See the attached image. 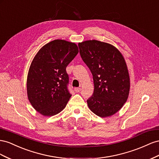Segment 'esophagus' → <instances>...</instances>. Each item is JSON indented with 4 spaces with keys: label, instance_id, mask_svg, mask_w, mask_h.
Here are the masks:
<instances>
[{
    "label": "esophagus",
    "instance_id": "esophagus-1",
    "mask_svg": "<svg viewBox=\"0 0 159 159\" xmlns=\"http://www.w3.org/2000/svg\"><path fill=\"white\" fill-rule=\"evenodd\" d=\"M75 90L76 93H79L80 90H81V88H79V87L75 88Z\"/></svg>",
    "mask_w": 159,
    "mask_h": 159
}]
</instances>
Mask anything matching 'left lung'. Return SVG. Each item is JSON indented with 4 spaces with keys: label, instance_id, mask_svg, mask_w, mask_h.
I'll return each mask as SVG.
<instances>
[{
    "label": "left lung",
    "instance_id": "8db88e82",
    "mask_svg": "<svg viewBox=\"0 0 159 159\" xmlns=\"http://www.w3.org/2000/svg\"><path fill=\"white\" fill-rule=\"evenodd\" d=\"M83 61L93 75L94 92L87 100L98 116L115 114L124 105L130 90V78L123 56L112 44L96 40L79 43Z\"/></svg>",
    "mask_w": 159,
    "mask_h": 159
}]
</instances>
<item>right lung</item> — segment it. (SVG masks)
Here are the masks:
<instances>
[{
  "instance_id": "1",
  "label": "right lung",
  "mask_w": 159,
  "mask_h": 159,
  "mask_svg": "<svg viewBox=\"0 0 159 159\" xmlns=\"http://www.w3.org/2000/svg\"><path fill=\"white\" fill-rule=\"evenodd\" d=\"M79 52L77 45L65 40H54L40 48L32 61L27 76L28 98L43 116L61 112L71 97L68 89V65Z\"/></svg>"
}]
</instances>
